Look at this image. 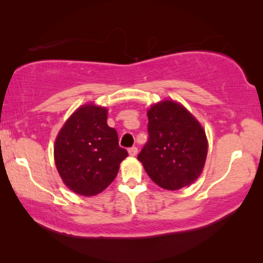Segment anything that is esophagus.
I'll return each mask as SVG.
<instances>
[{
    "mask_svg": "<svg viewBox=\"0 0 263 263\" xmlns=\"http://www.w3.org/2000/svg\"><path fill=\"white\" fill-rule=\"evenodd\" d=\"M128 152H129V154H130L132 157H134V156H136V154H138V147H135V146H133V147H130V148L128 149Z\"/></svg>",
    "mask_w": 263,
    "mask_h": 263,
    "instance_id": "1",
    "label": "esophagus"
}]
</instances>
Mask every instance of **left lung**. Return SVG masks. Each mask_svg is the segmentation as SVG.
<instances>
[{
    "mask_svg": "<svg viewBox=\"0 0 263 263\" xmlns=\"http://www.w3.org/2000/svg\"><path fill=\"white\" fill-rule=\"evenodd\" d=\"M148 116V140L138 159L161 188L177 190L196 181L207 157V139L190 112L172 100L153 105Z\"/></svg>",
    "mask_w": 263,
    "mask_h": 263,
    "instance_id": "obj_1",
    "label": "left lung"
}]
</instances>
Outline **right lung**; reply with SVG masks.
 <instances>
[{"label":"right lung","instance_id":"1","mask_svg":"<svg viewBox=\"0 0 263 263\" xmlns=\"http://www.w3.org/2000/svg\"><path fill=\"white\" fill-rule=\"evenodd\" d=\"M105 107L81 106L61 129L55 142V163L64 184L74 193H102L117 176L128 156L118 145L116 129L106 123Z\"/></svg>","mask_w":263,"mask_h":263}]
</instances>
